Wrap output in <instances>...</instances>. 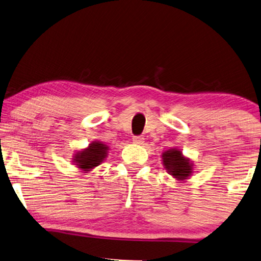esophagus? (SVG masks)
Segmentation results:
<instances>
[{
  "label": "esophagus",
  "mask_w": 261,
  "mask_h": 261,
  "mask_svg": "<svg viewBox=\"0 0 261 261\" xmlns=\"http://www.w3.org/2000/svg\"><path fill=\"white\" fill-rule=\"evenodd\" d=\"M143 136H134L133 138V142L135 144H142L143 143Z\"/></svg>",
  "instance_id": "obj_1"
}]
</instances>
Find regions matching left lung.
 Here are the masks:
<instances>
[{"label":"left lung","mask_w":261,"mask_h":261,"mask_svg":"<svg viewBox=\"0 0 261 261\" xmlns=\"http://www.w3.org/2000/svg\"><path fill=\"white\" fill-rule=\"evenodd\" d=\"M162 163L166 170L177 181H186L191 176L194 163L177 148H170L162 154Z\"/></svg>","instance_id":"8db88e82"}]
</instances>
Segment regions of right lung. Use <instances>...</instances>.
I'll return each mask as SVG.
<instances>
[{
    "label": "right lung",
    "mask_w": 261,
    "mask_h": 261,
    "mask_svg": "<svg viewBox=\"0 0 261 261\" xmlns=\"http://www.w3.org/2000/svg\"><path fill=\"white\" fill-rule=\"evenodd\" d=\"M110 148L103 142L93 141L85 149L77 151L73 158V163L80 170L91 171L105 161Z\"/></svg>",
    "instance_id": "1"
}]
</instances>
